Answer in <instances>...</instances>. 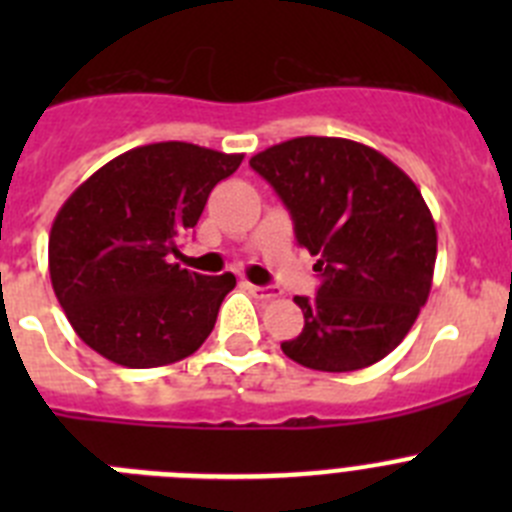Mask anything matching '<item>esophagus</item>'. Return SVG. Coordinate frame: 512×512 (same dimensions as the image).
<instances>
[{"mask_svg":"<svg viewBox=\"0 0 512 512\" xmlns=\"http://www.w3.org/2000/svg\"><path fill=\"white\" fill-rule=\"evenodd\" d=\"M246 289L248 292H251L253 297H256V300H274V297H277V292H274V289L271 287H259V284H251V282H246Z\"/></svg>","mask_w":512,"mask_h":512,"instance_id":"1","label":"esophagus"}]
</instances>
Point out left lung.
I'll return each mask as SVG.
<instances>
[{
	"label": "left lung",
	"instance_id": "1",
	"mask_svg": "<svg viewBox=\"0 0 512 512\" xmlns=\"http://www.w3.org/2000/svg\"><path fill=\"white\" fill-rule=\"evenodd\" d=\"M251 169L282 197L323 277L312 300L295 297L305 328L284 354L315 372L382 361L431 295L438 235L420 189L390 158L346 138L284 140L256 153Z\"/></svg>",
	"mask_w": 512,
	"mask_h": 512
}]
</instances>
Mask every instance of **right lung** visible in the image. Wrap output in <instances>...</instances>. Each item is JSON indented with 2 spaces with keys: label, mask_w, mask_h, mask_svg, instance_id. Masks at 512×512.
Listing matches in <instances>:
<instances>
[{
  "label": "right lung",
  "mask_w": 512,
  "mask_h": 512,
  "mask_svg": "<svg viewBox=\"0 0 512 512\" xmlns=\"http://www.w3.org/2000/svg\"><path fill=\"white\" fill-rule=\"evenodd\" d=\"M243 153L166 140L112 158L74 189L48 238L51 284L76 336L99 356L153 369L192 356L215 328L233 274L171 264L217 182Z\"/></svg>",
  "instance_id": "obj_1"
}]
</instances>
